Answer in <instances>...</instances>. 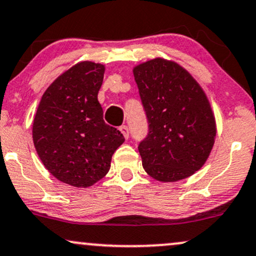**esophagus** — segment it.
I'll return each mask as SVG.
<instances>
[{
	"mask_svg": "<svg viewBox=\"0 0 256 256\" xmlns=\"http://www.w3.org/2000/svg\"><path fill=\"white\" fill-rule=\"evenodd\" d=\"M120 132L123 134V136H124V138H129V129L127 126H121L120 127Z\"/></svg>",
	"mask_w": 256,
	"mask_h": 256,
	"instance_id": "1",
	"label": "esophagus"
}]
</instances>
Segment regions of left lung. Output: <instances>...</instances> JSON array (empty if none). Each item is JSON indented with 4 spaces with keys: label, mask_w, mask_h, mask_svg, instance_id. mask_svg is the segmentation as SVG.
<instances>
[{
    "label": "left lung",
    "mask_w": 256,
    "mask_h": 256,
    "mask_svg": "<svg viewBox=\"0 0 256 256\" xmlns=\"http://www.w3.org/2000/svg\"><path fill=\"white\" fill-rule=\"evenodd\" d=\"M150 132L138 144L142 166L156 180L188 178L209 158L216 120L204 90L173 60L154 58L133 68Z\"/></svg>",
    "instance_id": "left-lung-1"
}]
</instances>
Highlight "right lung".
<instances>
[{
    "label": "right lung",
    "instance_id": "obj_1",
    "mask_svg": "<svg viewBox=\"0 0 256 256\" xmlns=\"http://www.w3.org/2000/svg\"><path fill=\"white\" fill-rule=\"evenodd\" d=\"M104 65L80 62L44 92L33 121V142L53 176L74 188H89L109 172L112 156L124 142L103 120L97 94Z\"/></svg>",
    "mask_w": 256,
    "mask_h": 256
}]
</instances>
